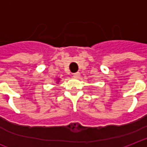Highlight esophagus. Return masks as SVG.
Listing matches in <instances>:
<instances>
[{
    "label": "esophagus",
    "instance_id": "esophagus-1",
    "mask_svg": "<svg viewBox=\"0 0 147 147\" xmlns=\"http://www.w3.org/2000/svg\"><path fill=\"white\" fill-rule=\"evenodd\" d=\"M73 77L75 78H78L80 77V73H79V72H76V73H74Z\"/></svg>",
    "mask_w": 147,
    "mask_h": 147
}]
</instances>
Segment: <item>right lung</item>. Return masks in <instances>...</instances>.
<instances>
[{
  "mask_svg": "<svg viewBox=\"0 0 147 147\" xmlns=\"http://www.w3.org/2000/svg\"><path fill=\"white\" fill-rule=\"evenodd\" d=\"M59 82V81H58V82Z\"/></svg>",
  "mask_w": 147,
  "mask_h": 147,
  "instance_id": "obj_1",
  "label": "right lung"
}]
</instances>
